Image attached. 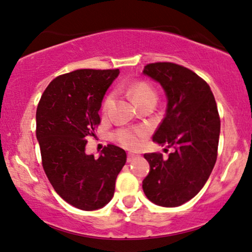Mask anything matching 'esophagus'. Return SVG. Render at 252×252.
I'll return each instance as SVG.
<instances>
[{
	"label": "esophagus",
	"mask_w": 252,
	"mask_h": 252,
	"mask_svg": "<svg viewBox=\"0 0 252 252\" xmlns=\"http://www.w3.org/2000/svg\"><path fill=\"white\" fill-rule=\"evenodd\" d=\"M136 158V156L135 154H132V153H128V158H126V161H128V162H131V161L135 159Z\"/></svg>",
	"instance_id": "34e87169"
}]
</instances>
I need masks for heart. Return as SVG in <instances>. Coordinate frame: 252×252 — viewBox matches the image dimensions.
I'll return each instance as SVG.
<instances>
[{
	"mask_svg": "<svg viewBox=\"0 0 252 252\" xmlns=\"http://www.w3.org/2000/svg\"><path fill=\"white\" fill-rule=\"evenodd\" d=\"M130 95L136 105L145 101L147 99H156L157 100V93L153 90V87L149 85L145 82H137L130 87L129 90ZM113 95L109 94L107 96L105 102L102 105V110L105 112L108 108L110 101H112ZM146 129L145 128H121L117 129L114 132V138L117 140L121 145L126 147V149H137L140 144H142V138L146 136Z\"/></svg>",
	"mask_w": 252,
	"mask_h": 252,
	"instance_id": "1",
	"label": "heart"
}]
</instances>
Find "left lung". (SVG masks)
<instances>
[{
	"label": "left lung",
	"instance_id": "obj_1",
	"mask_svg": "<svg viewBox=\"0 0 252 252\" xmlns=\"http://www.w3.org/2000/svg\"><path fill=\"white\" fill-rule=\"evenodd\" d=\"M143 73L160 83L168 100L153 142L174 147L167 159L161 153L144 154L150 173L143 190L157 205L180 206L199 192L216 165L220 135L217 102L205 80L186 66L150 63Z\"/></svg>",
	"mask_w": 252,
	"mask_h": 252
}]
</instances>
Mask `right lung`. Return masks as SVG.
Returning <instances> with one entry per match:
<instances>
[{
    "label": "right lung",
    "instance_id": "add662e5",
    "mask_svg": "<svg viewBox=\"0 0 252 252\" xmlns=\"http://www.w3.org/2000/svg\"><path fill=\"white\" fill-rule=\"evenodd\" d=\"M119 69H80L49 83L36 108V139L42 167L54 190L70 205L84 211L110 202L126 153L103 147L99 158L85 153L86 138L100 124L103 95Z\"/></svg>",
    "mask_w": 252,
    "mask_h": 252
}]
</instances>
